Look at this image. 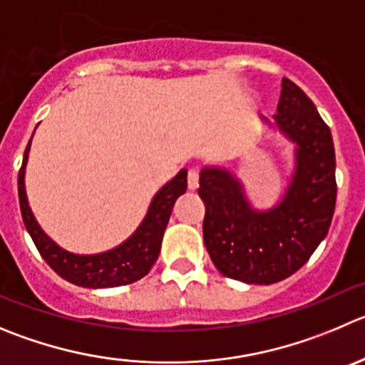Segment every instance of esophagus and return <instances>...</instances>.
<instances>
[{
  "label": "esophagus",
  "instance_id": "1",
  "mask_svg": "<svg viewBox=\"0 0 365 365\" xmlns=\"http://www.w3.org/2000/svg\"><path fill=\"white\" fill-rule=\"evenodd\" d=\"M199 179H200V172L197 168H192L188 172V188L190 190H197L199 188Z\"/></svg>",
  "mask_w": 365,
  "mask_h": 365
}]
</instances>
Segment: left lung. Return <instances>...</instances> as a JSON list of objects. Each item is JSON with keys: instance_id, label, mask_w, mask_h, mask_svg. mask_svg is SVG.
Instances as JSON below:
<instances>
[{"instance_id": "8db88e82", "label": "left lung", "mask_w": 365, "mask_h": 365, "mask_svg": "<svg viewBox=\"0 0 365 365\" xmlns=\"http://www.w3.org/2000/svg\"><path fill=\"white\" fill-rule=\"evenodd\" d=\"M274 120L297 145L292 182L276 207L252 210L227 170L204 168L199 180L211 262L225 277L252 284L277 283L297 272L328 235L336 200L329 127L289 78L281 82Z\"/></svg>"}]
</instances>
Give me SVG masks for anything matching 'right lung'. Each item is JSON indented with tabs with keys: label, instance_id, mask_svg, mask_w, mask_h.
Here are the masks:
<instances>
[{
	"label": "right lung",
	"instance_id": "add662e5",
	"mask_svg": "<svg viewBox=\"0 0 365 365\" xmlns=\"http://www.w3.org/2000/svg\"><path fill=\"white\" fill-rule=\"evenodd\" d=\"M29 150L30 143L24 150L23 165L17 175V192H19V206L24 227L30 232L44 262L66 281L78 287H88V289L121 287V284L134 283L147 276L161 251L163 232L172 215L173 202L188 188V179H186L188 172L180 170L168 185H165L155 193L147 217L128 240L102 255L78 256L64 251L55 242H51L30 211L26 192H24V166L29 161Z\"/></svg>",
	"mask_w": 365,
	"mask_h": 365
}]
</instances>
